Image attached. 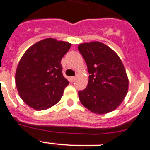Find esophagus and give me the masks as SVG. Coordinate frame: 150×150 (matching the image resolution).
Instances as JSON below:
<instances>
[{
    "instance_id": "esophagus-1",
    "label": "esophagus",
    "mask_w": 150,
    "mask_h": 150,
    "mask_svg": "<svg viewBox=\"0 0 150 150\" xmlns=\"http://www.w3.org/2000/svg\"><path fill=\"white\" fill-rule=\"evenodd\" d=\"M71 79L72 82H74V81L76 80V76H72V77L71 78Z\"/></svg>"
}]
</instances>
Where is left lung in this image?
<instances>
[{
  "label": "left lung",
  "mask_w": 150,
  "mask_h": 150,
  "mask_svg": "<svg viewBox=\"0 0 150 150\" xmlns=\"http://www.w3.org/2000/svg\"><path fill=\"white\" fill-rule=\"evenodd\" d=\"M89 73L88 86L78 92L81 103L93 113L116 109L127 94L129 79L123 62L112 49L100 42L78 46Z\"/></svg>",
  "instance_id": "8db88e82"
}]
</instances>
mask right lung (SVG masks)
<instances>
[{
  "label": "right lung",
  "mask_w": 150,
  "mask_h": 150,
  "mask_svg": "<svg viewBox=\"0 0 150 150\" xmlns=\"http://www.w3.org/2000/svg\"><path fill=\"white\" fill-rule=\"evenodd\" d=\"M71 46L68 42L48 38L26 50L16 69V84L27 105L42 111L59 102L69 84L62 73L61 60Z\"/></svg>",
  "instance_id": "obj_1"
}]
</instances>
